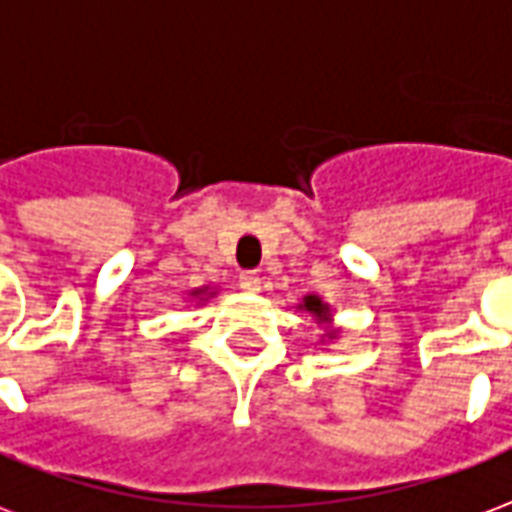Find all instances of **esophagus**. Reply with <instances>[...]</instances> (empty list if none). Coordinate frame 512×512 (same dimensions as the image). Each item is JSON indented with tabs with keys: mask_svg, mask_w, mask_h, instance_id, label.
I'll return each instance as SVG.
<instances>
[{
	"mask_svg": "<svg viewBox=\"0 0 512 512\" xmlns=\"http://www.w3.org/2000/svg\"><path fill=\"white\" fill-rule=\"evenodd\" d=\"M240 289L242 292H259L261 289V278H259V272H240Z\"/></svg>",
	"mask_w": 512,
	"mask_h": 512,
	"instance_id": "1",
	"label": "esophagus"
}]
</instances>
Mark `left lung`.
I'll return each mask as SVG.
<instances>
[{
    "instance_id": "left-lung-1",
    "label": "left lung",
    "mask_w": 512,
    "mask_h": 512,
    "mask_svg": "<svg viewBox=\"0 0 512 512\" xmlns=\"http://www.w3.org/2000/svg\"><path fill=\"white\" fill-rule=\"evenodd\" d=\"M305 308H308L311 313H316L319 319H322V316H327V308H324L319 297H305Z\"/></svg>"
}]
</instances>
